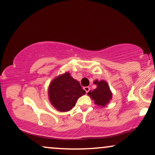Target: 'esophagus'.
Instances as JSON below:
<instances>
[{"mask_svg": "<svg viewBox=\"0 0 155 155\" xmlns=\"http://www.w3.org/2000/svg\"><path fill=\"white\" fill-rule=\"evenodd\" d=\"M84 91H86V93H88L89 91H90V88H89V87H84Z\"/></svg>", "mask_w": 155, "mask_h": 155, "instance_id": "1", "label": "esophagus"}]
</instances>
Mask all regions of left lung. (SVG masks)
I'll use <instances>...</instances> for the list:
<instances>
[{
  "mask_svg": "<svg viewBox=\"0 0 155 155\" xmlns=\"http://www.w3.org/2000/svg\"><path fill=\"white\" fill-rule=\"evenodd\" d=\"M94 83L97 84V88L94 89L92 91H89L88 94L94 100V103L96 105L104 107L112 98V93L108 84L104 80L100 82L96 81Z\"/></svg>",
  "mask_w": 155,
  "mask_h": 155,
  "instance_id": "8db88e82",
  "label": "left lung"
}]
</instances>
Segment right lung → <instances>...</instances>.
<instances>
[{
  "label": "right lung",
  "instance_id": "1",
  "mask_svg": "<svg viewBox=\"0 0 155 155\" xmlns=\"http://www.w3.org/2000/svg\"><path fill=\"white\" fill-rule=\"evenodd\" d=\"M48 93L53 106L59 111L67 112L75 106L76 101L84 95L85 91L79 82L66 73L58 76L51 82Z\"/></svg>",
  "mask_w": 155,
  "mask_h": 155
}]
</instances>
